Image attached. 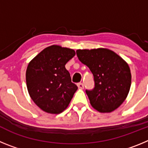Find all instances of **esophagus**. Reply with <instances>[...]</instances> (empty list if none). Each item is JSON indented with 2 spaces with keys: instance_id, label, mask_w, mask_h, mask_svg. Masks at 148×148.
<instances>
[{
  "instance_id": "1",
  "label": "esophagus",
  "mask_w": 148,
  "mask_h": 148,
  "mask_svg": "<svg viewBox=\"0 0 148 148\" xmlns=\"http://www.w3.org/2000/svg\"><path fill=\"white\" fill-rule=\"evenodd\" d=\"M77 86H78V87L79 89H83L84 88V84L83 83H78V84H77Z\"/></svg>"
}]
</instances>
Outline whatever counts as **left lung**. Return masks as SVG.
<instances>
[{
	"instance_id": "obj_1",
	"label": "left lung",
	"mask_w": 148,
	"mask_h": 148,
	"mask_svg": "<svg viewBox=\"0 0 148 148\" xmlns=\"http://www.w3.org/2000/svg\"><path fill=\"white\" fill-rule=\"evenodd\" d=\"M78 59L92 72L95 87L86 90L92 108L110 113L125 100L131 85L130 67L113 51L104 48L78 49Z\"/></svg>"
}]
</instances>
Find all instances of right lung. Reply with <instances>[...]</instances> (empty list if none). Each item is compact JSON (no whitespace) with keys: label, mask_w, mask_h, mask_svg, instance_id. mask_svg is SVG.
<instances>
[{"label":"right lung","mask_w":148,"mask_h":148,"mask_svg":"<svg viewBox=\"0 0 148 148\" xmlns=\"http://www.w3.org/2000/svg\"><path fill=\"white\" fill-rule=\"evenodd\" d=\"M75 55L73 49L53 45L29 63L26 72L27 90L42 110L58 114L70 104L78 87L71 82L65 64Z\"/></svg>","instance_id":"add662e5"}]
</instances>
